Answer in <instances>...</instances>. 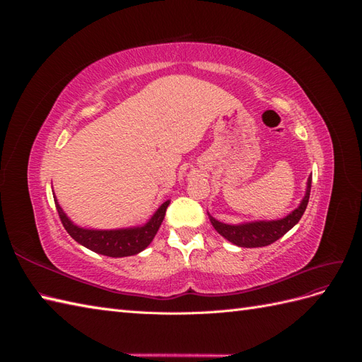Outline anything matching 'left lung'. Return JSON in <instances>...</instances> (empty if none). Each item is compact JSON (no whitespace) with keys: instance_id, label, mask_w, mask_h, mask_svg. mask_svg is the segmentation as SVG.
<instances>
[{"instance_id":"obj_1","label":"left lung","mask_w":362,"mask_h":362,"mask_svg":"<svg viewBox=\"0 0 362 362\" xmlns=\"http://www.w3.org/2000/svg\"><path fill=\"white\" fill-rule=\"evenodd\" d=\"M310 192H311V177L306 181V190L303 199L300 201L299 206L293 210L288 216L278 218V221H255V222H245L238 225H229L218 222L210 213V222L214 226L216 231L225 237L228 242L234 243L240 247H262L275 243L284 234L288 233L290 229L300 221L303 216L306 205L310 201Z\"/></svg>"}]
</instances>
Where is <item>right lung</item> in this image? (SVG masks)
<instances>
[{"label": "right lung", "instance_id": "1", "mask_svg": "<svg viewBox=\"0 0 362 362\" xmlns=\"http://www.w3.org/2000/svg\"><path fill=\"white\" fill-rule=\"evenodd\" d=\"M54 202H56L60 221L64 229H66L68 234L76 243L96 252V254L113 258L131 257L146 249L152 240H154L164 218V214H166V210L170 204V201L163 202L158 206V210L151 216V218L145 225L119 229H89L75 225L71 221L66 213L62 210L56 194H54Z\"/></svg>", "mask_w": 362, "mask_h": 362}]
</instances>
